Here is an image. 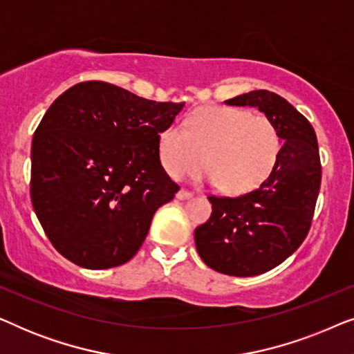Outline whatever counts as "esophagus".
<instances>
[{
    "instance_id": "34e87169",
    "label": "esophagus",
    "mask_w": 354,
    "mask_h": 354,
    "mask_svg": "<svg viewBox=\"0 0 354 354\" xmlns=\"http://www.w3.org/2000/svg\"><path fill=\"white\" fill-rule=\"evenodd\" d=\"M192 196H193V193L185 190V188H180V190L177 192V198H178V200H188V198H192Z\"/></svg>"
}]
</instances>
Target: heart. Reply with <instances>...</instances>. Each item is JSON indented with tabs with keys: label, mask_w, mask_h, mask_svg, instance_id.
Listing matches in <instances>:
<instances>
[{
	"label": "heart",
	"mask_w": 354,
	"mask_h": 354,
	"mask_svg": "<svg viewBox=\"0 0 354 354\" xmlns=\"http://www.w3.org/2000/svg\"><path fill=\"white\" fill-rule=\"evenodd\" d=\"M280 133L264 114L232 106L196 111L180 125L159 133L164 171L176 180L206 166L211 180L227 195H243L270 176L280 154Z\"/></svg>",
	"instance_id": "b5f03b06"
}]
</instances>
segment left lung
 <instances>
[{"label":"left lung","instance_id":"obj_1","mask_svg":"<svg viewBox=\"0 0 354 354\" xmlns=\"http://www.w3.org/2000/svg\"><path fill=\"white\" fill-rule=\"evenodd\" d=\"M225 103L256 106L274 120L283 142L272 172L258 188L234 198L207 196L211 217L195 230L206 266L251 277L283 263L306 239L321 190V156L313 125L282 96L254 90Z\"/></svg>","mask_w":354,"mask_h":354}]
</instances>
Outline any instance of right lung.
Wrapping results in <instances>:
<instances>
[{
    "instance_id": "1",
    "label": "right lung",
    "mask_w": 354,
    "mask_h": 354,
    "mask_svg": "<svg viewBox=\"0 0 354 354\" xmlns=\"http://www.w3.org/2000/svg\"><path fill=\"white\" fill-rule=\"evenodd\" d=\"M183 104L88 80L50 106L32 140L30 198L66 259L109 269L137 254L154 212L180 190L161 166L158 140Z\"/></svg>"
}]
</instances>
